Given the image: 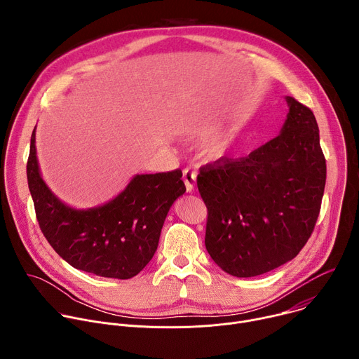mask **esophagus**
<instances>
[{
  "mask_svg": "<svg viewBox=\"0 0 359 359\" xmlns=\"http://www.w3.org/2000/svg\"><path fill=\"white\" fill-rule=\"evenodd\" d=\"M196 179H197V175L196 172H191L189 169H186L183 172V182H184V186H186V190L187 193H193L194 187H196Z\"/></svg>",
  "mask_w": 359,
  "mask_h": 359,
  "instance_id": "esophagus-1",
  "label": "esophagus"
}]
</instances>
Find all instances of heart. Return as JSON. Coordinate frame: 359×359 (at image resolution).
<instances>
[{
	"label": "heart",
	"mask_w": 359,
	"mask_h": 359,
	"mask_svg": "<svg viewBox=\"0 0 359 359\" xmlns=\"http://www.w3.org/2000/svg\"><path fill=\"white\" fill-rule=\"evenodd\" d=\"M237 132L233 125L219 128L201 144V156L208 162H219L231 151Z\"/></svg>",
	"instance_id": "obj_1"
}]
</instances>
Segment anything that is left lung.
<instances>
[{
  "instance_id": "1",
  "label": "left lung",
  "mask_w": 359,
  "mask_h": 359,
  "mask_svg": "<svg viewBox=\"0 0 359 359\" xmlns=\"http://www.w3.org/2000/svg\"><path fill=\"white\" fill-rule=\"evenodd\" d=\"M288 114L274 139L247 158L200 169L212 260L234 277H255L290 260L320 215L327 165L311 109L285 96Z\"/></svg>"
}]
</instances>
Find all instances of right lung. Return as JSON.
I'll return each instance as SVG.
<instances>
[{
  "label": "right lung",
  "mask_w": 359,
  "mask_h": 359,
  "mask_svg": "<svg viewBox=\"0 0 359 359\" xmlns=\"http://www.w3.org/2000/svg\"><path fill=\"white\" fill-rule=\"evenodd\" d=\"M35 129L27 177L48 243L78 270L119 280L139 274L158 250L172 204L186 191L182 172L135 175L112 200L96 208L75 209L58 198L42 179Z\"/></svg>",
  "instance_id": "right-lung-1"
}]
</instances>
